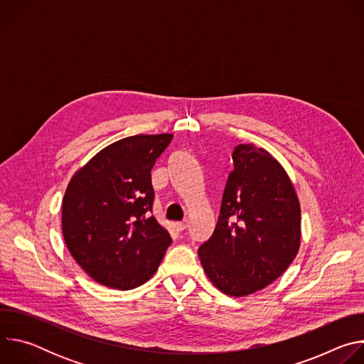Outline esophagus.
<instances>
[{
  "instance_id": "1",
  "label": "esophagus",
  "mask_w": 364,
  "mask_h": 364,
  "mask_svg": "<svg viewBox=\"0 0 364 364\" xmlns=\"http://www.w3.org/2000/svg\"><path fill=\"white\" fill-rule=\"evenodd\" d=\"M176 228H177V230H180V232H183V230H186L187 228H188V222L187 220H183V222H178V223H176Z\"/></svg>"
}]
</instances>
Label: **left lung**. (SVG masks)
<instances>
[{
    "label": "left lung",
    "mask_w": 364,
    "mask_h": 364,
    "mask_svg": "<svg viewBox=\"0 0 364 364\" xmlns=\"http://www.w3.org/2000/svg\"><path fill=\"white\" fill-rule=\"evenodd\" d=\"M220 215L198 249L203 269L229 296H245L278 279L301 246V205L281 163L264 148L233 151Z\"/></svg>",
    "instance_id": "8db88e82"
}]
</instances>
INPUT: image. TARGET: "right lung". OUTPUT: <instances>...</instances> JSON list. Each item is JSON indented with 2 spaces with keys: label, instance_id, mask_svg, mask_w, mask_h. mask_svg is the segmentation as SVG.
Instances as JSON below:
<instances>
[{
  "label": "right lung",
  "instance_id": "1",
  "mask_svg": "<svg viewBox=\"0 0 364 364\" xmlns=\"http://www.w3.org/2000/svg\"><path fill=\"white\" fill-rule=\"evenodd\" d=\"M173 134L119 139L82 166L62 203V232L79 267L97 284L127 291L159 269L171 237L149 216L151 170Z\"/></svg>",
  "mask_w": 364,
  "mask_h": 364
}]
</instances>
